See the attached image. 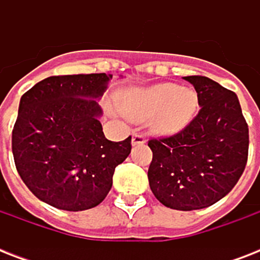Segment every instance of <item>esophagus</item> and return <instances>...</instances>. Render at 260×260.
<instances>
[{
	"label": "esophagus",
	"mask_w": 260,
	"mask_h": 260,
	"mask_svg": "<svg viewBox=\"0 0 260 260\" xmlns=\"http://www.w3.org/2000/svg\"><path fill=\"white\" fill-rule=\"evenodd\" d=\"M146 143V138L140 134H136L132 136V146H140V144H144Z\"/></svg>",
	"instance_id": "1"
}]
</instances>
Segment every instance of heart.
I'll list each match as a JSON object with an SVG mask.
<instances>
[{
    "label": "heart",
    "mask_w": 260,
    "mask_h": 260,
    "mask_svg": "<svg viewBox=\"0 0 260 260\" xmlns=\"http://www.w3.org/2000/svg\"><path fill=\"white\" fill-rule=\"evenodd\" d=\"M120 109L134 121L150 118L152 132L170 136L193 121L198 109V94L177 83H156L144 89L125 91L118 100Z\"/></svg>",
    "instance_id": "1"
}]
</instances>
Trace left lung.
I'll return each mask as SVG.
<instances>
[{
  "instance_id": "obj_1",
  "label": "left lung",
  "mask_w": 260,
  "mask_h": 260,
  "mask_svg": "<svg viewBox=\"0 0 260 260\" xmlns=\"http://www.w3.org/2000/svg\"><path fill=\"white\" fill-rule=\"evenodd\" d=\"M201 109L179 134L152 139L148 182L163 205L204 209L225 197L248 158V125L238 95L210 78L191 75Z\"/></svg>"
}]
</instances>
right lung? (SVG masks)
<instances>
[{
    "mask_svg": "<svg viewBox=\"0 0 260 260\" xmlns=\"http://www.w3.org/2000/svg\"><path fill=\"white\" fill-rule=\"evenodd\" d=\"M112 74L48 77L20 100L12 134L14 163L26 187L48 205L79 212L104 201L131 136L110 142L98 100Z\"/></svg>",
    "mask_w": 260,
    "mask_h": 260,
    "instance_id": "right-lung-1",
    "label": "right lung"
}]
</instances>
